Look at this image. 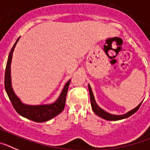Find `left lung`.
<instances>
[{
  "mask_svg": "<svg viewBox=\"0 0 150 150\" xmlns=\"http://www.w3.org/2000/svg\"><path fill=\"white\" fill-rule=\"evenodd\" d=\"M88 90H89V94H90V100H91V107H92V110H93L95 114L98 115V116L101 117L102 119H104L106 120H110V121H117V120H123V119H125V118H128L129 116H131L132 115H133L135 112H137V110L140 108V105L142 104V102L137 106V107H135L134 109L132 110L129 111L127 113L124 115H112L109 113V112H106L105 110H104L103 109H101L100 107H98V105L97 104V103L95 102V98H94L93 92L91 91V86L88 85Z\"/></svg>",
  "mask_w": 150,
  "mask_h": 150,
  "instance_id": "8db88e82",
  "label": "left lung"
}]
</instances>
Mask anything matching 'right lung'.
<instances>
[{
    "mask_svg": "<svg viewBox=\"0 0 150 150\" xmlns=\"http://www.w3.org/2000/svg\"><path fill=\"white\" fill-rule=\"evenodd\" d=\"M18 40L19 38L17 40L15 44L13 45V48L9 54L7 62H6L4 77L5 90H6V94H7L14 109L18 114L23 117L27 118L28 120L36 122H43L48 121L63 111L64 106H65L66 96H67L69 85L71 83V79L67 82L60 96L53 104L31 106L24 104L23 103H22L20 99L18 98L13 91L11 85V76H10V64H11L13 52Z\"/></svg>",
    "mask_w": 150,
    "mask_h": 150,
    "instance_id": "right-lung-1",
    "label": "right lung"
}]
</instances>
